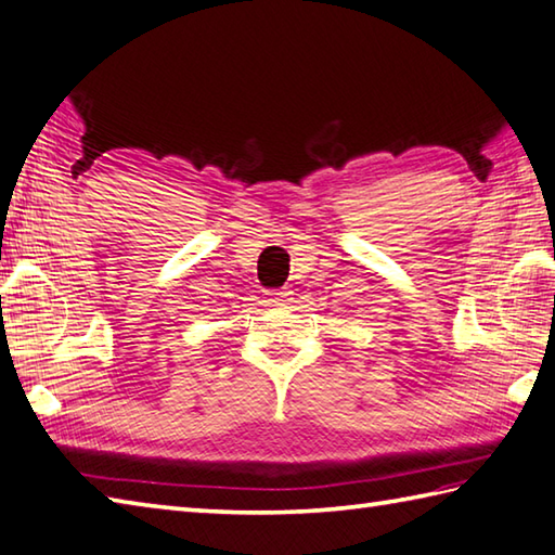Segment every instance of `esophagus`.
I'll list each match as a JSON object with an SVG mask.
<instances>
[{
	"instance_id": "34e87169",
	"label": "esophagus",
	"mask_w": 555,
	"mask_h": 555,
	"mask_svg": "<svg viewBox=\"0 0 555 555\" xmlns=\"http://www.w3.org/2000/svg\"><path fill=\"white\" fill-rule=\"evenodd\" d=\"M267 296V300L271 302V305H286V302H291V296H293V291H288V288H279V291H267L264 293Z\"/></svg>"
}]
</instances>
